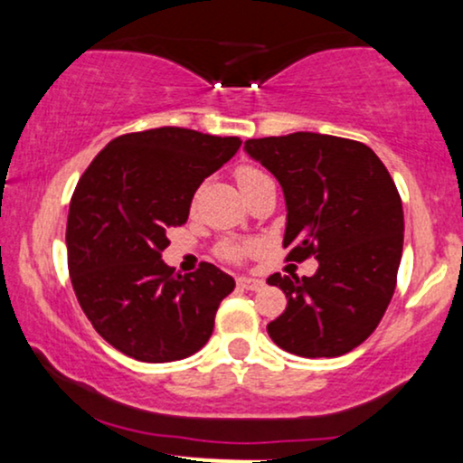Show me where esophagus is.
<instances>
[{
    "label": "esophagus",
    "instance_id": "obj_1",
    "mask_svg": "<svg viewBox=\"0 0 463 463\" xmlns=\"http://www.w3.org/2000/svg\"><path fill=\"white\" fill-rule=\"evenodd\" d=\"M237 285L243 287V289H261L265 285L263 279H252V276H239L237 279Z\"/></svg>",
    "mask_w": 463,
    "mask_h": 463
}]
</instances>
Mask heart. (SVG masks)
Returning <instances> with one entry per match:
<instances>
[{
	"mask_svg": "<svg viewBox=\"0 0 463 463\" xmlns=\"http://www.w3.org/2000/svg\"><path fill=\"white\" fill-rule=\"evenodd\" d=\"M265 174L263 172H259V169H254V167H241L237 172V183H239V187H248L250 183H254V180H259V178H263ZM222 252H224V257H228V259H237V257H241V252H243V248L241 246H237V243H226L224 248H222Z\"/></svg>",
	"mask_w": 463,
	"mask_h": 463,
	"instance_id": "obj_1",
	"label": "heart"
}]
</instances>
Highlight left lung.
Masks as SVG:
<instances>
[{"mask_svg": "<svg viewBox=\"0 0 463 463\" xmlns=\"http://www.w3.org/2000/svg\"><path fill=\"white\" fill-rule=\"evenodd\" d=\"M243 150L283 189L287 259H317L313 276L268 279L287 298L269 337L300 357L350 353L396 289L405 217L394 180L368 146L320 132L250 139Z\"/></svg>", "mask_w": 463, "mask_h": 463, "instance_id": "obj_1", "label": "left lung"}]
</instances>
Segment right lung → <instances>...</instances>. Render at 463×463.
<instances>
[{"label":"right lung","mask_w":463,"mask_h":463,"mask_svg":"<svg viewBox=\"0 0 463 463\" xmlns=\"http://www.w3.org/2000/svg\"><path fill=\"white\" fill-rule=\"evenodd\" d=\"M239 137L156 128L117 137L73 191L67 263L80 307L110 346L147 364L198 353L235 279L213 263L174 274L167 231L183 226L198 187L235 156Z\"/></svg>","instance_id":"obj_1"}]
</instances>
